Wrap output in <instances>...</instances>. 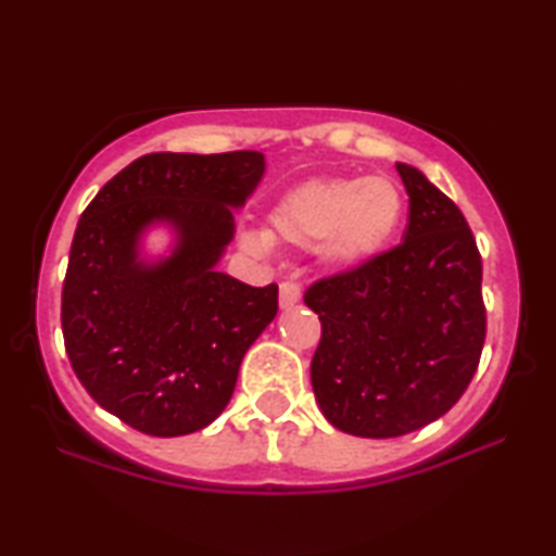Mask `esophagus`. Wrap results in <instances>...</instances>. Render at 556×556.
Masks as SVG:
<instances>
[{
  "mask_svg": "<svg viewBox=\"0 0 556 556\" xmlns=\"http://www.w3.org/2000/svg\"><path fill=\"white\" fill-rule=\"evenodd\" d=\"M301 301V286L293 280H283L280 283V308H293Z\"/></svg>",
  "mask_w": 556,
  "mask_h": 556,
  "instance_id": "34e87169",
  "label": "esophagus"
}]
</instances>
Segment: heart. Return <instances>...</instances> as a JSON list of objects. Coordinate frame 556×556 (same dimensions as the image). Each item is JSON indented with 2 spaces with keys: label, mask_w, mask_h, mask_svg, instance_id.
I'll return each instance as SVG.
<instances>
[{
  "label": "heart",
  "mask_w": 556,
  "mask_h": 556,
  "mask_svg": "<svg viewBox=\"0 0 556 556\" xmlns=\"http://www.w3.org/2000/svg\"><path fill=\"white\" fill-rule=\"evenodd\" d=\"M405 215V200L390 177L308 179L268 212V232H242V245L265 253L273 240L316 248L329 268L352 270L382 255Z\"/></svg>",
  "instance_id": "heart-1"
}]
</instances>
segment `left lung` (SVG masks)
<instances>
[{
	"mask_svg": "<svg viewBox=\"0 0 556 556\" xmlns=\"http://www.w3.org/2000/svg\"><path fill=\"white\" fill-rule=\"evenodd\" d=\"M409 194L405 242L303 295L321 321L311 384L326 420L400 438L443 417L476 375L485 339L483 265L451 197L397 162Z\"/></svg>",
	"mask_w": 556,
	"mask_h": 556,
	"instance_id": "8db88e82",
	"label": "left lung"
}]
</instances>
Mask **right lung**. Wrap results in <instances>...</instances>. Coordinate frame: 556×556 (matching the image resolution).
I'll list each match as a JSON object with an SVG mask.
<instances>
[{"mask_svg": "<svg viewBox=\"0 0 556 556\" xmlns=\"http://www.w3.org/2000/svg\"><path fill=\"white\" fill-rule=\"evenodd\" d=\"M265 174L261 151L147 154L80 215L63 283L65 352L103 409L156 438L207 428L227 407L242 356L278 314V286L217 270L235 210ZM154 226L173 232L142 255Z\"/></svg>", "mask_w": 556, "mask_h": 556, "instance_id": "add662e5", "label": "right lung"}]
</instances>
